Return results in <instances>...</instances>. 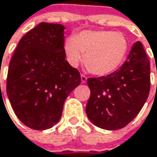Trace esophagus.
<instances>
[{
  "instance_id": "obj_1",
  "label": "esophagus",
  "mask_w": 157,
  "mask_h": 157,
  "mask_svg": "<svg viewBox=\"0 0 157 157\" xmlns=\"http://www.w3.org/2000/svg\"><path fill=\"white\" fill-rule=\"evenodd\" d=\"M81 81H82L83 84L86 83V81H87V77H86V75H84V74H81Z\"/></svg>"
}]
</instances>
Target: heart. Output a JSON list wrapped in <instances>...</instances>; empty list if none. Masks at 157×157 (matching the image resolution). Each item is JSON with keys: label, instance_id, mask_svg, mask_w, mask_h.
<instances>
[{"label": "heart", "instance_id": "b5f03b06", "mask_svg": "<svg viewBox=\"0 0 157 157\" xmlns=\"http://www.w3.org/2000/svg\"><path fill=\"white\" fill-rule=\"evenodd\" d=\"M129 42L122 33L111 30H85L64 42L68 62L75 67L84 58L87 69L99 76L112 73L122 64Z\"/></svg>", "mask_w": 157, "mask_h": 157}]
</instances>
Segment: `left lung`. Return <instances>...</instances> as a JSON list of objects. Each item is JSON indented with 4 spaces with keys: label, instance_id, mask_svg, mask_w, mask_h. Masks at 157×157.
I'll use <instances>...</instances> for the list:
<instances>
[{
    "label": "left lung",
    "instance_id": "left-lung-1",
    "mask_svg": "<svg viewBox=\"0 0 157 157\" xmlns=\"http://www.w3.org/2000/svg\"><path fill=\"white\" fill-rule=\"evenodd\" d=\"M91 95L86 112L97 127L114 131L125 127L140 112L150 91V61L140 41L114 72L88 78Z\"/></svg>",
    "mask_w": 157,
    "mask_h": 157
}]
</instances>
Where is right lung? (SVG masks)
I'll use <instances>...</instances> for the list:
<instances>
[{
    "instance_id": "right-lung-1",
    "label": "right lung",
    "mask_w": 157,
    "mask_h": 157,
    "mask_svg": "<svg viewBox=\"0 0 157 157\" xmlns=\"http://www.w3.org/2000/svg\"><path fill=\"white\" fill-rule=\"evenodd\" d=\"M64 29L59 24H38L20 39L9 64V101L33 130L58 123L67 97L81 84L78 70L65 60Z\"/></svg>"
}]
</instances>
